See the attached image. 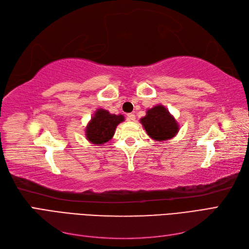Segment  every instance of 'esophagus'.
I'll return each mask as SVG.
<instances>
[{"instance_id":"1","label":"esophagus","mask_w":249,"mask_h":249,"mask_svg":"<svg viewBox=\"0 0 249 249\" xmlns=\"http://www.w3.org/2000/svg\"><path fill=\"white\" fill-rule=\"evenodd\" d=\"M126 119L129 120V122H134V120L136 119V116H135V114H133V113H129V114L126 115Z\"/></svg>"}]
</instances>
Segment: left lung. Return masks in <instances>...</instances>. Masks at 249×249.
<instances>
[{"label": "left lung", "instance_id": "obj_1", "mask_svg": "<svg viewBox=\"0 0 249 249\" xmlns=\"http://www.w3.org/2000/svg\"><path fill=\"white\" fill-rule=\"evenodd\" d=\"M148 136L157 141H166L173 138L179 130L176 118L163 105H157L146 111V115L140 119Z\"/></svg>", "mask_w": 249, "mask_h": 249}]
</instances>
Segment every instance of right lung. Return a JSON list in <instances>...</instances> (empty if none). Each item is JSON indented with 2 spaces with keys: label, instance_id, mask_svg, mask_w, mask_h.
<instances>
[{
  "label": "right lung",
  "instance_id": "obj_1",
  "mask_svg": "<svg viewBox=\"0 0 249 249\" xmlns=\"http://www.w3.org/2000/svg\"><path fill=\"white\" fill-rule=\"evenodd\" d=\"M124 120L122 114H111L105 109H97L85 129L86 139L92 144H105L114 136L116 126Z\"/></svg>",
  "mask_w": 249,
  "mask_h": 249
}]
</instances>
